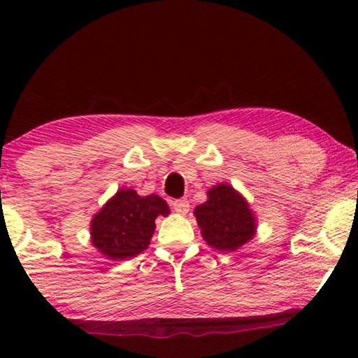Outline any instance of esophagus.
I'll list each match as a JSON object with an SVG mask.
<instances>
[{
    "label": "esophagus",
    "mask_w": 358,
    "mask_h": 358,
    "mask_svg": "<svg viewBox=\"0 0 358 358\" xmlns=\"http://www.w3.org/2000/svg\"><path fill=\"white\" fill-rule=\"evenodd\" d=\"M173 208L176 210V212H178L179 215H185L189 212V202L185 199H176V200H173Z\"/></svg>",
    "instance_id": "esophagus-1"
}]
</instances>
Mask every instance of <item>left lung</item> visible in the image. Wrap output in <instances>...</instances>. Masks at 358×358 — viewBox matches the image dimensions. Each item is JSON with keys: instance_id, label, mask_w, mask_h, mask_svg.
<instances>
[{"instance_id": "obj_1", "label": "left lung", "mask_w": 358, "mask_h": 358, "mask_svg": "<svg viewBox=\"0 0 358 358\" xmlns=\"http://www.w3.org/2000/svg\"><path fill=\"white\" fill-rule=\"evenodd\" d=\"M194 215L205 243L218 251H236L251 241L257 229L248 200L229 184L208 189L207 202L197 205Z\"/></svg>"}]
</instances>
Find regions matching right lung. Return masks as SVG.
Segmentation results:
<instances>
[{
	"mask_svg": "<svg viewBox=\"0 0 358 358\" xmlns=\"http://www.w3.org/2000/svg\"><path fill=\"white\" fill-rule=\"evenodd\" d=\"M159 215H169L159 195L141 197L134 189L117 190L91 220L92 246L110 261L138 256L148 249Z\"/></svg>",
	"mask_w": 358,
	"mask_h": 358,
	"instance_id": "right-lung-1",
	"label": "right lung"
}]
</instances>
